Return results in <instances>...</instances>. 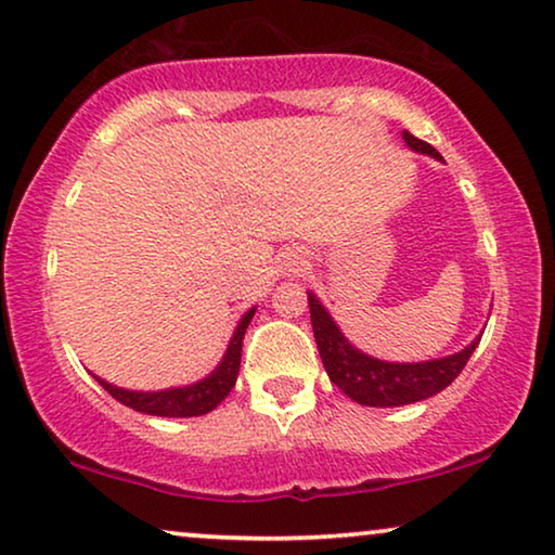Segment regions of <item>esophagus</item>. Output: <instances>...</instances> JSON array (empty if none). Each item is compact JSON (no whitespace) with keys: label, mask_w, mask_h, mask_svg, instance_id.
Instances as JSON below:
<instances>
[{"label":"esophagus","mask_w":555,"mask_h":555,"mask_svg":"<svg viewBox=\"0 0 555 555\" xmlns=\"http://www.w3.org/2000/svg\"><path fill=\"white\" fill-rule=\"evenodd\" d=\"M306 267H309V261H306L304 254H292L286 259V271H288V274H299V271H304Z\"/></svg>","instance_id":"1"}]
</instances>
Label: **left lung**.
Masks as SVG:
<instances>
[{"label": "left lung", "mask_w": 555, "mask_h": 555, "mask_svg": "<svg viewBox=\"0 0 555 555\" xmlns=\"http://www.w3.org/2000/svg\"><path fill=\"white\" fill-rule=\"evenodd\" d=\"M401 137L413 152L428 154L434 156V159L443 162L441 154H438L431 144L421 142V139L409 134V131H403ZM309 311L313 338H317L321 361H324L328 378L341 388L351 401L361 403V406L391 409L431 399V396L453 384V378L461 374L463 366H466L470 359V353L476 351V346L483 336L478 334L474 341L463 346L459 353H451V357L416 363H396L374 359L369 357V353L359 351L357 346L344 336V331L338 328L336 321L331 319L326 306L311 292Z\"/></svg>", "instance_id": "1"}]
</instances>
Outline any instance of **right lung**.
I'll return each mask as SVG.
<instances>
[{
    "instance_id": "obj_1",
    "label": "right lung",
    "mask_w": 555,
    "mask_h": 555,
    "mask_svg": "<svg viewBox=\"0 0 555 555\" xmlns=\"http://www.w3.org/2000/svg\"><path fill=\"white\" fill-rule=\"evenodd\" d=\"M256 313V306L244 313L242 321H238L234 328V336L227 346L224 359L219 361V366L211 371L209 376H204L202 382H194L189 386H173V388H162V391H131V388L114 386L104 378L94 376L106 393H112L114 399L124 406L134 409L139 413H149V416H167V418H192V416H204L219 406L221 401L227 399L231 388L236 384L238 366H242V344L246 326L251 324Z\"/></svg>"
}]
</instances>
